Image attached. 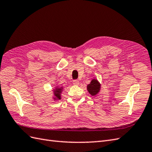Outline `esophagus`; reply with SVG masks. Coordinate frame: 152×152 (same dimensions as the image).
Masks as SVG:
<instances>
[{
    "label": "esophagus",
    "instance_id": "34e87169",
    "mask_svg": "<svg viewBox=\"0 0 152 152\" xmlns=\"http://www.w3.org/2000/svg\"><path fill=\"white\" fill-rule=\"evenodd\" d=\"M72 83H73V84L75 85H77L79 84V81L77 80H73Z\"/></svg>",
    "mask_w": 152,
    "mask_h": 152
}]
</instances>
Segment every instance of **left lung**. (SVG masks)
Instances as JSON below:
<instances>
[{
	"label": "left lung",
	"mask_w": 152,
	"mask_h": 152,
	"mask_svg": "<svg viewBox=\"0 0 152 152\" xmlns=\"http://www.w3.org/2000/svg\"><path fill=\"white\" fill-rule=\"evenodd\" d=\"M87 91L92 96L96 95L100 91V84L98 81L94 79L91 81L90 84L87 85Z\"/></svg>",
	"instance_id": "obj_1"
}]
</instances>
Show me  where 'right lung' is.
<instances>
[{"mask_svg":"<svg viewBox=\"0 0 152 152\" xmlns=\"http://www.w3.org/2000/svg\"><path fill=\"white\" fill-rule=\"evenodd\" d=\"M61 89L62 87L60 88H56L55 90L54 91V94L55 96V98L54 99H61Z\"/></svg>","mask_w":152,"mask_h":152,"instance_id":"obj_1","label":"right lung"}]
</instances>
